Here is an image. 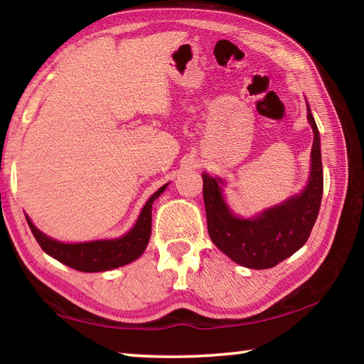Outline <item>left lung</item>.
Listing matches in <instances>:
<instances>
[{"instance_id":"8db88e82","label":"left lung","mask_w":364,"mask_h":364,"mask_svg":"<svg viewBox=\"0 0 364 364\" xmlns=\"http://www.w3.org/2000/svg\"><path fill=\"white\" fill-rule=\"evenodd\" d=\"M306 119L315 133L311 149V175L305 191L284 204L268 208L255 218H237L221 196L220 180L204 173L207 228L213 244L242 267L267 269L297 252L310 237L323 197V164L319 132L306 104Z\"/></svg>"}]
</instances>
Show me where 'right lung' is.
Here are the masks:
<instances>
[{
  "instance_id": "add662e5",
  "label": "right lung",
  "mask_w": 364,
  "mask_h": 364,
  "mask_svg": "<svg viewBox=\"0 0 364 364\" xmlns=\"http://www.w3.org/2000/svg\"><path fill=\"white\" fill-rule=\"evenodd\" d=\"M165 186L154 193L149 200L141 212L136 225L133 230L119 239H110V241H93L82 244H64L48 237L40 230H36L32 221L27 217V223L32 230L36 242L40 247L73 269L85 271V273H96V271H107L123 267L130 263L143 254L147 242L151 237V223H152V202L164 193Z\"/></svg>"
}]
</instances>
